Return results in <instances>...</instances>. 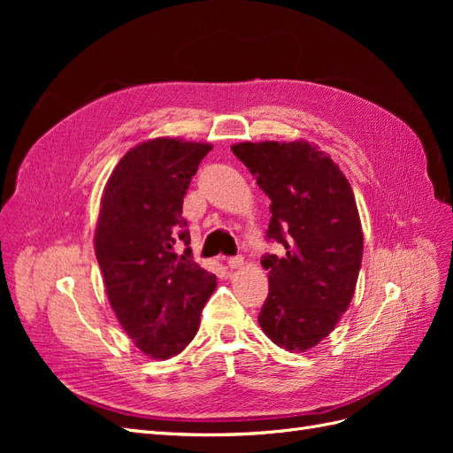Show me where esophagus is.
Returning a JSON list of instances; mask_svg holds the SVG:
<instances>
[{
	"label": "esophagus",
	"mask_w": 453,
	"mask_h": 453,
	"mask_svg": "<svg viewBox=\"0 0 453 453\" xmlns=\"http://www.w3.org/2000/svg\"><path fill=\"white\" fill-rule=\"evenodd\" d=\"M242 265H243V257H230L228 258V266L232 268V270H236V268H242Z\"/></svg>",
	"instance_id": "1"
}]
</instances>
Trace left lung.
<instances>
[{
  "mask_svg": "<svg viewBox=\"0 0 453 453\" xmlns=\"http://www.w3.org/2000/svg\"><path fill=\"white\" fill-rule=\"evenodd\" d=\"M234 153L270 203L265 255L270 291L258 325L273 344L303 353L334 331L351 303L363 260V228L349 181L325 150L304 140L243 142Z\"/></svg>",
  "mask_w": 453,
  "mask_h": 453,
  "instance_id": "left-lung-1",
  "label": "left lung"
}]
</instances>
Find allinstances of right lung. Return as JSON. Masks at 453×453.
Wrapping results in <instances>:
<instances>
[{
    "mask_svg": "<svg viewBox=\"0 0 453 453\" xmlns=\"http://www.w3.org/2000/svg\"><path fill=\"white\" fill-rule=\"evenodd\" d=\"M210 143L155 138L132 147L105 183L94 251L120 326L150 359L181 353L198 333L217 278L190 250L183 196Z\"/></svg>",
    "mask_w": 453,
    "mask_h": 453,
    "instance_id": "right-lung-1",
    "label": "right lung"
}]
</instances>
